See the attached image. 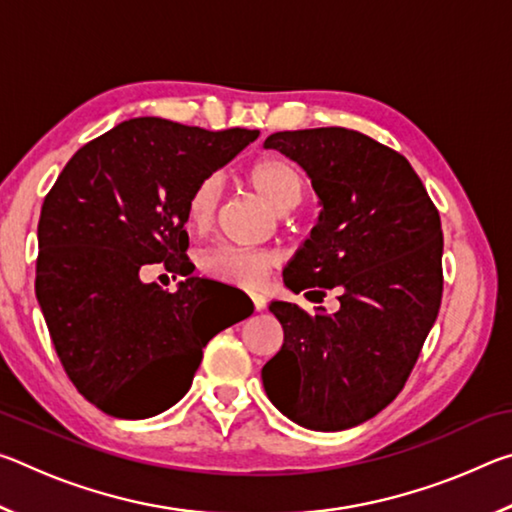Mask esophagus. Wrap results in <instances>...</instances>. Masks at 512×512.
I'll list each match as a JSON object with an SVG mask.
<instances>
[{
	"instance_id": "34e87169",
	"label": "esophagus",
	"mask_w": 512,
	"mask_h": 512,
	"mask_svg": "<svg viewBox=\"0 0 512 512\" xmlns=\"http://www.w3.org/2000/svg\"><path fill=\"white\" fill-rule=\"evenodd\" d=\"M250 298H253V305H255L257 311L266 309V298L262 296V293H253V296H250Z\"/></svg>"
}]
</instances>
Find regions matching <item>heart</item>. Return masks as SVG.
Instances as JSON below:
<instances>
[{"mask_svg": "<svg viewBox=\"0 0 512 512\" xmlns=\"http://www.w3.org/2000/svg\"><path fill=\"white\" fill-rule=\"evenodd\" d=\"M248 185L255 189L259 198L277 212H287L300 201L302 178L289 160L277 155H264L246 169ZM216 203H219V180L203 178L196 183L185 203L187 225L196 232H203L212 225ZM277 264V257L266 250H241L216 246L205 250L198 259V268L214 282L230 284V287L257 289L264 284L268 273Z\"/></svg>", "mask_w": 512, "mask_h": 512, "instance_id": "heart-1", "label": "heart"}]
</instances>
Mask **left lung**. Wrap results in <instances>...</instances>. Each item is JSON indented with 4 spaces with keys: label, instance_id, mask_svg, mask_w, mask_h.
I'll return each mask as SVG.
<instances>
[{
    "label": "left lung",
    "instance_id": "left-lung-1",
    "mask_svg": "<svg viewBox=\"0 0 512 512\" xmlns=\"http://www.w3.org/2000/svg\"><path fill=\"white\" fill-rule=\"evenodd\" d=\"M264 146L296 160L323 205L284 284L341 302L336 314L271 302L284 343L262 368L266 395L300 427H357L400 395L436 323L440 216L409 160L359 131H282Z\"/></svg>",
    "mask_w": 512,
    "mask_h": 512
}]
</instances>
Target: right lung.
Masks as SVG:
<instances>
[{
    "mask_svg": "<svg viewBox=\"0 0 512 512\" xmlns=\"http://www.w3.org/2000/svg\"><path fill=\"white\" fill-rule=\"evenodd\" d=\"M257 135L121 121L81 146L45 196L36 296L69 381L112 418L167 411L192 386L207 341L253 314L216 316L205 280L189 275L185 203ZM151 263L188 280L173 294L146 285Z\"/></svg>",
    "mask_w": 512,
    "mask_h": 512,
    "instance_id": "right-lung-1",
    "label": "right lung"
}]
</instances>
